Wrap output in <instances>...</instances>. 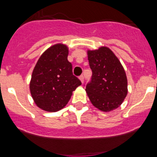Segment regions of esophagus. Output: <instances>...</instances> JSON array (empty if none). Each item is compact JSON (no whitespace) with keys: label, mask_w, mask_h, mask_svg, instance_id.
I'll return each instance as SVG.
<instances>
[{"label":"esophagus","mask_w":157,"mask_h":157,"mask_svg":"<svg viewBox=\"0 0 157 157\" xmlns=\"http://www.w3.org/2000/svg\"><path fill=\"white\" fill-rule=\"evenodd\" d=\"M79 79H80V81H81V82L83 83V82H84V76L83 75L79 76Z\"/></svg>","instance_id":"1"}]
</instances>
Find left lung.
<instances>
[{
  "mask_svg": "<svg viewBox=\"0 0 157 157\" xmlns=\"http://www.w3.org/2000/svg\"><path fill=\"white\" fill-rule=\"evenodd\" d=\"M89 64L93 75L86 87L92 105L109 112L119 108L127 95V78L120 59L110 48L100 47L87 50Z\"/></svg>",
  "mask_w": 157,
  "mask_h": 157,
  "instance_id": "8db88e82",
  "label": "left lung"
}]
</instances>
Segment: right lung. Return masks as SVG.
I'll list each match as a JSON object with an SVG mask.
<instances>
[{"instance_id":"right-lung-1","label":"right lung","mask_w":157,"mask_h":157,"mask_svg":"<svg viewBox=\"0 0 157 157\" xmlns=\"http://www.w3.org/2000/svg\"><path fill=\"white\" fill-rule=\"evenodd\" d=\"M68 47L58 43L47 48L37 60L30 82V91L39 109L55 112L66 106L73 91L81 86L67 60Z\"/></svg>"}]
</instances>
